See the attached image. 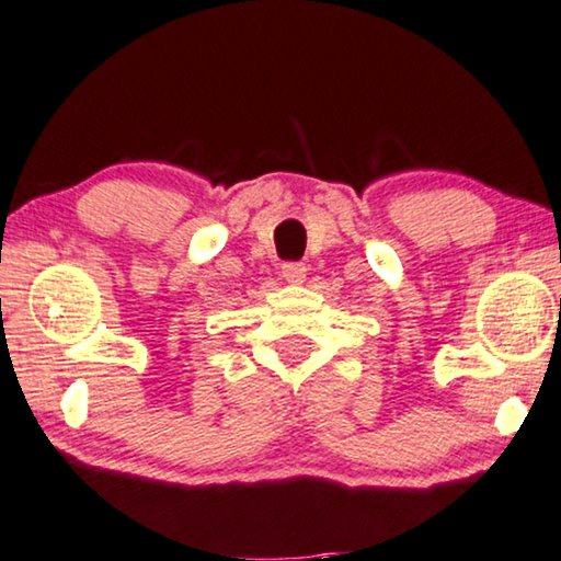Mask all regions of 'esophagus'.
Returning a JSON list of instances; mask_svg holds the SVG:
<instances>
[{"instance_id": "34e87169", "label": "esophagus", "mask_w": 561, "mask_h": 561, "mask_svg": "<svg viewBox=\"0 0 561 561\" xmlns=\"http://www.w3.org/2000/svg\"><path fill=\"white\" fill-rule=\"evenodd\" d=\"M282 277L287 284H291V287H297V284H302L305 277H307V270L302 264H284L282 266Z\"/></svg>"}]
</instances>
